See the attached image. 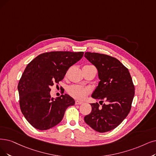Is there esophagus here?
<instances>
[{
  "label": "esophagus",
  "mask_w": 156,
  "mask_h": 156,
  "mask_svg": "<svg viewBox=\"0 0 156 156\" xmlns=\"http://www.w3.org/2000/svg\"><path fill=\"white\" fill-rule=\"evenodd\" d=\"M76 105H80V104H82L83 103V102H82V101H76Z\"/></svg>",
  "instance_id": "esophagus-1"
}]
</instances>
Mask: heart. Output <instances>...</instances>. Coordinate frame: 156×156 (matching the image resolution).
I'll use <instances>...</instances> for the list:
<instances>
[{
	"label": "heart",
	"instance_id": "1",
	"mask_svg": "<svg viewBox=\"0 0 156 156\" xmlns=\"http://www.w3.org/2000/svg\"><path fill=\"white\" fill-rule=\"evenodd\" d=\"M68 93L73 97L77 99H84L90 92V88L80 85H72L68 88Z\"/></svg>",
	"mask_w": 156,
	"mask_h": 156
}]
</instances>
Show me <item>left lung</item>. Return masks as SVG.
<instances>
[{"label":"left lung","mask_w":156,"mask_h":156,"mask_svg":"<svg viewBox=\"0 0 156 156\" xmlns=\"http://www.w3.org/2000/svg\"><path fill=\"white\" fill-rule=\"evenodd\" d=\"M85 58L98 70L100 82L92 93L93 98L106 102L102 106L91 104V113L84 116L85 122L99 133L115 129L127 117L131 109L134 86L129 70L121 62L109 55L85 52Z\"/></svg>","instance_id":"obj_1"}]
</instances>
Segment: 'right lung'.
<instances>
[{
	"mask_svg": "<svg viewBox=\"0 0 156 156\" xmlns=\"http://www.w3.org/2000/svg\"><path fill=\"white\" fill-rule=\"evenodd\" d=\"M83 52L54 51L38 55L27 65L18 84L20 107L27 122L44 130L62 120L66 109L75 104L67 94L54 98L51 86L63 79L71 66L83 56Z\"/></svg>",
	"mask_w": 156,
	"mask_h": 156,
	"instance_id": "right-lung-1",
	"label": "right lung"
}]
</instances>
